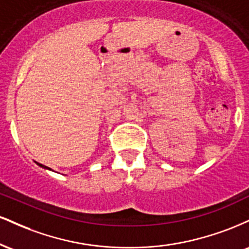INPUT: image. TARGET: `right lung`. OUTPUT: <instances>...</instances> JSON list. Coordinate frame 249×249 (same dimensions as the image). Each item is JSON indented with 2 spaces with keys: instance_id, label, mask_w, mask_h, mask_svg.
<instances>
[{
  "instance_id": "obj_1",
  "label": "right lung",
  "mask_w": 249,
  "mask_h": 249,
  "mask_svg": "<svg viewBox=\"0 0 249 249\" xmlns=\"http://www.w3.org/2000/svg\"><path fill=\"white\" fill-rule=\"evenodd\" d=\"M37 164H38V162H37ZM39 166H42V167H44V168H49V167H47V166H44V165H42V164H38Z\"/></svg>"
}]
</instances>
